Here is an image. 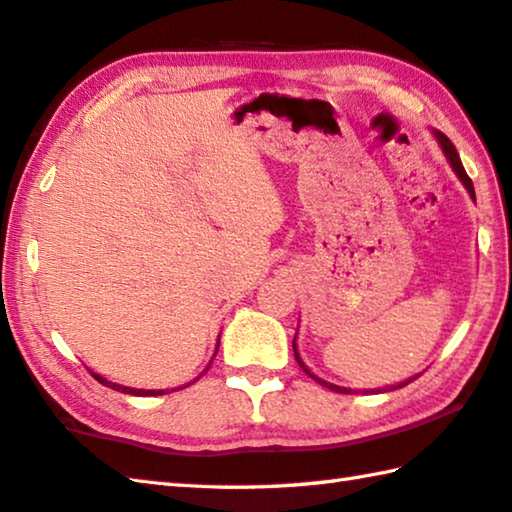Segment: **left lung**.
<instances>
[{"mask_svg":"<svg viewBox=\"0 0 512 512\" xmlns=\"http://www.w3.org/2000/svg\"><path fill=\"white\" fill-rule=\"evenodd\" d=\"M434 138L436 141H439V145H441V150H443V154H445V159H448V163H450V167L454 170V174L459 176V181L463 183V188L468 190V194H470V199L472 201H477L475 199V185H472V181H470V176L466 174V170H463V165H461V159H459V154H457V150H454V145H452V141L445 134H441V132H436L434 129ZM297 338V336H295ZM295 338H293V353H295V360H297V365H300L302 369H304V374H309L315 383H320L322 387H327V389H331V392H338V394H353L356 392V389H351V387H340V385H333V383H327V380H322V378H318L313 374V371L304 365L302 362V358H300V353H297V345H295ZM418 376V374H416ZM416 376H412V378H407V380H403V383H398V385H389V387H383V389H365V392H392V389H398V387H405L407 383H412V380H416Z\"/></svg>","mask_w":512,"mask_h":512,"instance_id":"8db88e82","label":"left lung"}]
</instances>
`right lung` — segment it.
Returning <instances> with one entry per match:
<instances>
[{"label": "right lung", "mask_w": 512, "mask_h": 512, "mask_svg": "<svg viewBox=\"0 0 512 512\" xmlns=\"http://www.w3.org/2000/svg\"><path fill=\"white\" fill-rule=\"evenodd\" d=\"M217 349H219V340H217ZM215 356H217V353H215ZM208 367H206V371H208ZM91 376H94L100 385H105L109 389H116V392H123V394H132V396H161V394H167V389H136V387H125V385L111 383V380L102 378L100 374H96V371H91ZM188 385H192V383H188ZM188 385H183V387H188ZM183 387H174L172 392H176V389H183Z\"/></svg>", "instance_id": "add662e5"}]
</instances>
